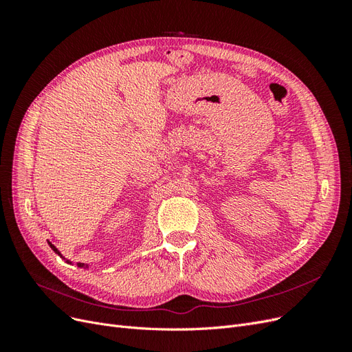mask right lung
Segmentation results:
<instances>
[{"label": "right lung", "mask_w": 352, "mask_h": 352, "mask_svg": "<svg viewBox=\"0 0 352 352\" xmlns=\"http://www.w3.org/2000/svg\"><path fill=\"white\" fill-rule=\"evenodd\" d=\"M48 243H50V247H51V248H52V251H54V252H56V254H58V255H60V257H61V258H63V255H61V254H60V251H58V250H57V248H56V247H54V245H52V243H51V242H48ZM78 265H79V267H88V265H85V264H83V263H78Z\"/></svg>", "instance_id": "add662e5"}]
</instances>
